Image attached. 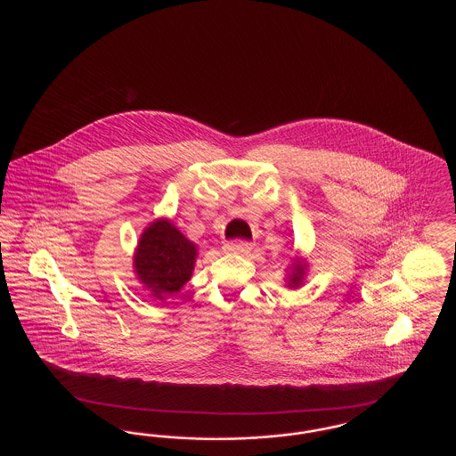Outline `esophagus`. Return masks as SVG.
<instances>
[{"label": "esophagus", "mask_w": 456, "mask_h": 456, "mask_svg": "<svg viewBox=\"0 0 456 456\" xmlns=\"http://www.w3.org/2000/svg\"><path fill=\"white\" fill-rule=\"evenodd\" d=\"M251 249H253V244L249 240H242V239L227 240L224 244V253H231V255H246Z\"/></svg>", "instance_id": "34e87169"}]
</instances>
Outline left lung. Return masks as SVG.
I'll use <instances>...</instances> for the list:
<instances>
[{"mask_svg": "<svg viewBox=\"0 0 456 456\" xmlns=\"http://www.w3.org/2000/svg\"><path fill=\"white\" fill-rule=\"evenodd\" d=\"M304 279V265H294L290 281H289V287H299L303 283Z\"/></svg>", "mask_w": 456, "mask_h": 456, "instance_id": "obj_1", "label": "left lung"}]
</instances>
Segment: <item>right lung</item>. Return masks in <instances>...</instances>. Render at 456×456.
Instances as JSON below:
<instances>
[{"label":"right lung","instance_id":"obj_1","mask_svg":"<svg viewBox=\"0 0 456 456\" xmlns=\"http://www.w3.org/2000/svg\"><path fill=\"white\" fill-rule=\"evenodd\" d=\"M196 248L169 220H157L143 232L134 255L136 275L155 297L179 292L190 281Z\"/></svg>","mask_w":456,"mask_h":456}]
</instances>
